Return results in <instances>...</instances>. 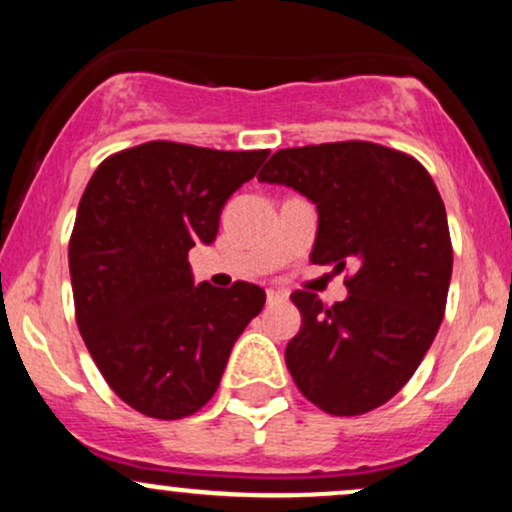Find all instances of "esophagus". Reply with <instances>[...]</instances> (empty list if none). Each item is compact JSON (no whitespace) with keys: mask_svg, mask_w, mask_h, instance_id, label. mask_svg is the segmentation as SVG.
I'll list each match as a JSON object with an SVG mask.
<instances>
[{"mask_svg":"<svg viewBox=\"0 0 512 512\" xmlns=\"http://www.w3.org/2000/svg\"><path fill=\"white\" fill-rule=\"evenodd\" d=\"M284 301H289V293H286V291H274V289L267 291V303L269 305L284 303Z\"/></svg>","mask_w":512,"mask_h":512,"instance_id":"obj_1","label":"esophagus"}]
</instances>
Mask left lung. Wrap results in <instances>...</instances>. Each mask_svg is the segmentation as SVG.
Wrapping results in <instances>:
<instances>
[{"label": "left lung", "instance_id": "8db88e82", "mask_svg": "<svg viewBox=\"0 0 512 512\" xmlns=\"http://www.w3.org/2000/svg\"><path fill=\"white\" fill-rule=\"evenodd\" d=\"M317 209L313 264L344 272L327 308L296 291L301 330L286 346L298 390L322 411L358 416L407 385L440 327L452 274L445 204L419 161L370 142L281 149L257 175Z\"/></svg>", "mask_w": 512, "mask_h": 512}]
</instances>
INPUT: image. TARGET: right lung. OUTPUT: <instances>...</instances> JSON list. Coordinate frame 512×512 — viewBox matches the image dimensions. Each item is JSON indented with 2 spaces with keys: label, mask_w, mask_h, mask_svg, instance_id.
<instances>
[{
  "label": "right lung",
  "mask_w": 512,
  "mask_h": 512,
  "mask_svg": "<svg viewBox=\"0 0 512 512\" xmlns=\"http://www.w3.org/2000/svg\"><path fill=\"white\" fill-rule=\"evenodd\" d=\"M267 156L149 142L88 180L69 240L76 325L115 395L151 419L202 409L264 308L248 281L195 284L187 252L214 243L223 204Z\"/></svg>",
  "instance_id": "right-lung-1"
}]
</instances>
